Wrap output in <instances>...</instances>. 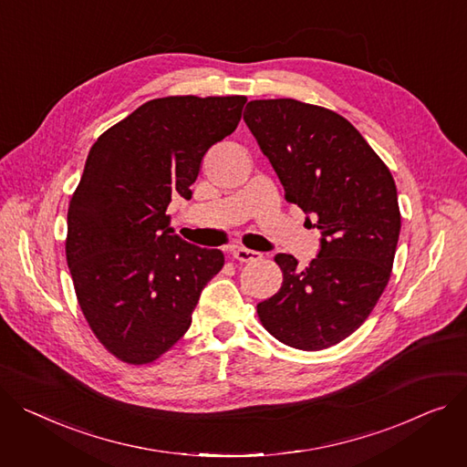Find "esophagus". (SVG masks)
<instances>
[{"label":"esophagus","mask_w":467,"mask_h":467,"mask_svg":"<svg viewBox=\"0 0 467 467\" xmlns=\"http://www.w3.org/2000/svg\"><path fill=\"white\" fill-rule=\"evenodd\" d=\"M233 257L236 261H240V263H254V261L263 259V254L254 252V250H247V247H236V250L233 252Z\"/></svg>","instance_id":"1"}]
</instances>
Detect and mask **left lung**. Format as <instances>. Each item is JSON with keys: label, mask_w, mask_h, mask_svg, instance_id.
I'll use <instances>...</instances> for the list:
<instances>
[{"label": "left lung", "mask_w": 467, "mask_h": 467, "mask_svg": "<svg viewBox=\"0 0 467 467\" xmlns=\"http://www.w3.org/2000/svg\"><path fill=\"white\" fill-rule=\"evenodd\" d=\"M244 119L287 201L312 213L321 233L307 268L287 254L274 257L284 284L257 304L259 321L289 348H332L368 319L390 279L401 227L394 178L351 123L325 107L257 99Z\"/></svg>", "instance_id": "8db88e82"}]
</instances>
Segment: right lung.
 I'll return each instance as SVG.
<instances>
[{
  "label": "right lung",
  "mask_w": 467,
  "mask_h": 467,
  "mask_svg": "<svg viewBox=\"0 0 467 467\" xmlns=\"http://www.w3.org/2000/svg\"><path fill=\"white\" fill-rule=\"evenodd\" d=\"M247 98L151 99L91 146L69 201L66 257L82 314L118 360L150 364L188 332L220 250L169 227L172 195L192 199L208 148L231 135Z\"/></svg>",
  "instance_id": "add662e5"
}]
</instances>
